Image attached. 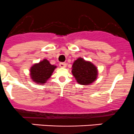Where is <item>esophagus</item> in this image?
Returning a JSON list of instances; mask_svg holds the SVG:
<instances>
[{
  "mask_svg": "<svg viewBox=\"0 0 134 134\" xmlns=\"http://www.w3.org/2000/svg\"><path fill=\"white\" fill-rule=\"evenodd\" d=\"M67 64L66 63H60V64H59V66H60V68H65Z\"/></svg>",
  "mask_w": 134,
  "mask_h": 134,
  "instance_id": "34e87169",
  "label": "esophagus"
}]
</instances>
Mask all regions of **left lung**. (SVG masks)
I'll list each match as a JSON object with an SVG mask.
<instances>
[{"label": "left lung", "mask_w": 134, "mask_h": 134, "mask_svg": "<svg viewBox=\"0 0 134 134\" xmlns=\"http://www.w3.org/2000/svg\"><path fill=\"white\" fill-rule=\"evenodd\" d=\"M71 72L77 83L81 85L91 84L96 80L98 75L96 67L82 58H79L74 62Z\"/></svg>", "instance_id": "obj_1"}]
</instances>
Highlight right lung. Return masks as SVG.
<instances>
[{"label":"right lung","mask_w":134,"mask_h":134,"mask_svg":"<svg viewBox=\"0 0 134 134\" xmlns=\"http://www.w3.org/2000/svg\"><path fill=\"white\" fill-rule=\"evenodd\" d=\"M56 66L51 65L46 59L35 64L30 68L31 79L35 83L44 84L46 81L51 77Z\"/></svg>","instance_id":"obj_1"}]
</instances>
